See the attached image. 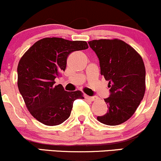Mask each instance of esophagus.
<instances>
[{"label":"esophagus","mask_w":161,"mask_h":161,"mask_svg":"<svg viewBox=\"0 0 161 161\" xmlns=\"http://www.w3.org/2000/svg\"><path fill=\"white\" fill-rule=\"evenodd\" d=\"M86 98H88V100H90V101H94L97 99V97H96V96H93V97H91V96H86Z\"/></svg>","instance_id":"34e87169"}]
</instances>
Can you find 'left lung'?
I'll list each match as a JSON object with an SVG mask.
<instances>
[{"instance_id":"obj_1","label":"left lung","mask_w":161,"mask_h":161,"mask_svg":"<svg viewBox=\"0 0 161 161\" xmlns=\"http://www.w3.org/2000/svg\"><path fill=\"white\" fill-rule=\"evenodd\" d=\"M99 59L101 74L109 81L110 97L105 98L108 112L97 116L101 123L116 125L136 112L145 92V67L133 47L119 39L88 42Z\"/></svg>"}]
</instances>
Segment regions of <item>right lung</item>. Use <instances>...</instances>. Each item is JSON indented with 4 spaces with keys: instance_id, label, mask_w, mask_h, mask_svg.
<instances>
[{
    "instance_id": "obj_1",
    "label": "right lung",
    "mask_w": 161,
    "mask_h": 161,
    "mask_svg": "<svg viewBox=\"0 0 161 161\" xmlns=\"http://www.w3.org/2000/svg\"><path fill=\"white\" fill-rule=\"evenodd\" d=\"M84 41L45 38L23 54L17 66L18 88L26 108L40 123L61 124L69 117L75 100L83 99L81 91L66 92L54 79L66 69L70 53L86 50Z\"/></svg>"
}]
</instances>
